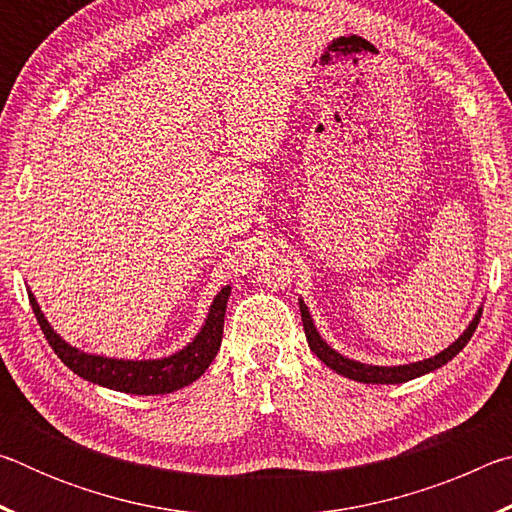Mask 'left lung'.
<instances>
[{"instance_id":"1","label":"left lung","mask_w":512,"mask_h":512,"mask_svg":"<svg viewBox=\"0 0 512 512\" xmlns=\"http://www.w3.org/2000/svg\"><path fill=\"white\" fill-rule=\"evenodd\" d=\"M481 311H483V307H479V311H476L472 323L465 327V332L458 336V339L449 345V348L438 352L436 357H429V359H422L415 363H404V366H370V363L348 359V357H343V354L336 352L334 348H329V345L323 341V336L318 334L314 318L309 316L305 300L300 298V316H302V325H305V334H307V343H309L311 352H314L316 357L323 361L325 366L332 368L334 372H339V375L348 377V379L361 381V384H404V381H411L415 377L427 375V372L443 368L445 363L452 361L456 354L465 348L467 341L472 339L474 329L481 320Z\"/></svg>"}]
</instances>
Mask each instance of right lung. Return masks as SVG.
<instances>
[{
    "instance_id": "right-lung-1",
    "label": "right lung",
    "mask_w": 512,
    "mask_h": 512,
    "mask_svg": "<svg viewBox=\"0 0 512 512\" xmlns=\"http://www.w3.org/2000/svg\"><path fill=\"white\" fill-rule=\"evenodd\" d=\"M230 298V284L216 293L201 332L194 336L192 343H187L183 350L169 354L162 359H110L101 354H88L67 341L60 339L49 325V320L40 311V305L33 293L29 291V302L36 314L38 323L45 332L51 350L58 354V359L76 375L92 381V384L106 386L110 391L131 393V395H164L173 393L178 388H185L196 381L203 372L210 368L216 352L221 348L223 336V318L225 305Z\"/></svg>"
}]
</instances>
